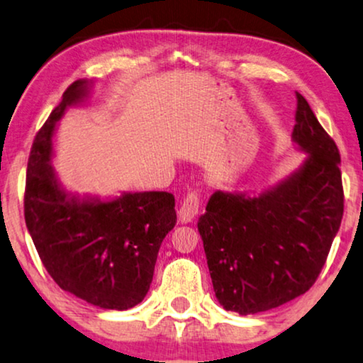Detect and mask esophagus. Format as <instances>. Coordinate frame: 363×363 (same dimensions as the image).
Here are the masks:
<instances>
[{
  "instance_id": "34e87169",
  "label": "esophagus",
  "mask_w": 363,
  "mask_h": 363,
  "mask_svg": "<svg viewBox=\"0 0 363 363\" xmlns=\"http://www.w3.org/2000/svg\"><path fill=\"white\" fill-rule=\"evenodd\" d=\"M201 194L197 191H189L187 196L184 197L179 208V218L182 223L191 222L194 217L197 216L199 211H201Z\"/></svg>"
}]
</instances>
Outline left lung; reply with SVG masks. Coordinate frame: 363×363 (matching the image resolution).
Instances as JSON below:
<instances>
[{"mask_svg":"<svg viewBox=\"0 0 363 363\" xmlns=\"http://www.w3.org/2000/svg\"><path fill=\"white\" fill-rule=\"evenodd\" d=\"M296 96L293 140L309 152L304 166L259 197L216 192L197 223L218 303L242 315L304 294L344 216L339 147Z\"/></svg>","mask_w":363,"mask_h":363,"instance_id":"left-lung-1","label":"left lung"}]
</instances>
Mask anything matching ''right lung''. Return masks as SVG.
<instances>
[{"mask_svg":"<svg viewBox=\"0 0 363 363\" xmlns=\"http://www.w3.org/2000/svg\"><path fill=\"white\" fill-rule=\"evenodd\" d=\"M86 94L67 86L34 138L28 160L24 218L40 262L67 293L104 309L140 304L152 281L162 240L176 225L171 192L125 194L111 202L67 199L50 167V138L64 110Z\"/></svg>","mask_w":363,"mask_h":363,"instance_id":"right-lung-1","label":"right lung"}]
</instances>
